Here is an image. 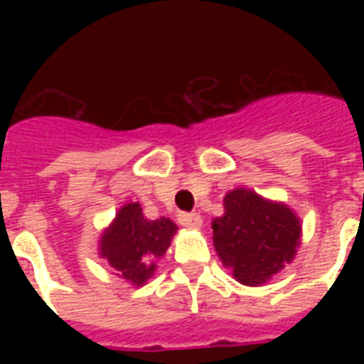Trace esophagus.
<instances>
[{
    "instance_id": "1",
    "label": "esophagus",
    "mask_w": 364,
    "mask_h": 364,
    "mask_svg": "<svg viewBox=\"0 0 364 364\" xmlns=\"http://www.w3.org/2000/svg\"><path fill=\"white\" fill-rule=\"evenodd\" d=\"M177 220L185 228H198L203 224V218L197 213H179L177 214Z\"/></svg>"
}]
</instances>
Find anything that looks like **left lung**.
Wrapping results in <instances>:
<instances>
[{
	"instance_id": "8db88e82",
	"label": "left lung",
	"mask_w": 364,
	"mask_h": 364,
	"mask_svg": "<svg viewBox=\"0 0 364 364\" xmlns=\"http://www.w3.org/2000/svg\"><path fill=\"white\" fill-rule=\"evenodd\" d=\"M214 250L242 284L267 282L292 261L300 244V222L289 206L253 191L236 189L224 198V216L213 220Z\"/></svg>"
}]
</instances>
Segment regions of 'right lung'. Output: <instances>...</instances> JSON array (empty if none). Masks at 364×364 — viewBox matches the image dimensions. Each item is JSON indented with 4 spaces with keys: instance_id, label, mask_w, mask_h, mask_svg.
Segmentation results:
<instances>
[{
    "instance_id": "obj_1",
    "label": "right lung",
    "mask_w": 364,
    "mask_h": 364,
    "mask_svg": "<svg viewBox=\"0 0 364 364\" xmlns=\"http://www.w3.org/2000/svg\"><path fill=\"white\" fill-rule=\"evenodd\" d=\"M177 226L167 218L148 220L138 203L122 206L101 237V257L127 281L140 287L154 273V259L171 244Z\"/></svg>"
}]
</instances>
